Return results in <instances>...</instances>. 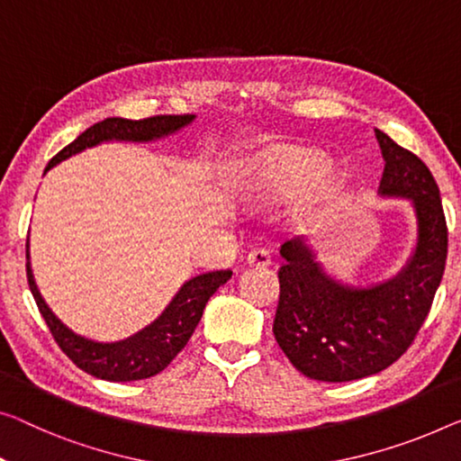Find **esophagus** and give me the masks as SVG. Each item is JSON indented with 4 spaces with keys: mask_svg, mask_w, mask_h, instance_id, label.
Segmentation results:
<instances>
[{
    "mask_svg": "<svg viewBox=\"0 0 461 461\" xmlns=\"http://www.w3.org/2000/svg\"><path fill=\"white\" fill-rule=\"evenodd\" d=\"M246 265L249 267H269L271 265V254L265 249H254L246 257Z\"/></svg>",
    "mask_w": 461,
    "mask_h": 461,
    "instance_id": "obj_1",
    "label": "esophagus"
}]
</instances>
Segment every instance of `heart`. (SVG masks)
I'll use <instances>...</instances> for the list:
<instances>
[{"label": "heart", "instance_id": "obj_1", "mask_svg": "<svg viewBox=\"0 0 461 461\" xmlns=\"http://www.w3.org/2000/svg\"><path fill=\"white\" fill-rule=\"evenodd\" d=\"M307 186L304 187L303 184ZM302 189L296 219H304L331 201L339 190V171L314 149L273 147L252 159L238 184V198L249 207H271Z\"/></svg>", "mask_w": 461, "mask_h": 461}]
</instances>
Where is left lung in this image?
<instances>
[{
    "label": "left lung",
    "mask_w": 461,
    "mask_h": 461,
    "mask_svg": "<svg viewBox=\"0 0 461 461\" xmlns=\"http://www.w3.org/2000/svg\"><path fill=\"white\" fill-rule=\"evenodd\" d=\"M381 196L408 198L416 212V249L383 284L352 287L327 275L304 238L281 246L279 304L273 335L302 375L346 383L400 360L420 331L447 260V223L430 169L381 130Z\"/></svg>",
    "instance_id": "obj_1"
}]
</instances>
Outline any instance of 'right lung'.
<instances>
[{"label": "right lung", "mask_w": 461, "mask_h": 461, "mask_svg": "<svg viewBox=\"0 0 461 461\" xmlns=\"http://www.w3.org/2000/svg\"><path fill=\"white\" fill-rule=\"evenodd\" d=\"M194 115H153L144 120H123L107 118L85 130L77 140L61 149L47 165L50 171L53 165L68 159V157L80 153L88 147L107 140H132L149 142L174 134L177 130L188 126ZM231 277V271H211L192 277L180 287L169 306L161 312V317L144 327L132 338L113 343H99L77 335L61 322L51 308L45 304L43 296L34 284L31 263H29V244H26V279H29L32 298L37 302L39 312L50 327L53 339L58 341L68 358H70L85 373L97 376L103 381L128 383L155 376L167 366V364L182 352L188 339L194 333L198 321L203 317L204 306L209 298Z\"/></svg>", "instance_id": "add662e5"}]
</instances>
